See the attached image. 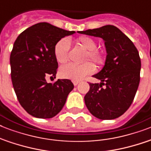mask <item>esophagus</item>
I'll use <instances>...</instances> for the list:
<instances>
[{"mask_svg": "<svg viewBox=\"0 0 151 151\" xmlns=\"http://www.w3.org/2000/svg\"><path fill=\"white\" fill-rule=\"evenodd\" d=\"M79 82H80L79 81H73V85H74V86H76V85H78V83H79Z\"/></svg>", "mask_w": 151, "mask_h": 151, "instance_id": "esophagus-1", "label": "esophagus"}]
</instances>
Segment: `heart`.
<instances>
[{"mask_svg":"<svg viewBox=\"0 0 151 151\" xmlns=\"http://www.w3.org/2000/svg\"><path fill=\"white\" fill-rule=\"evenodd\" d=\"M77 43L83 49L86 50L83 61L92 60L97 66H103L106 63V56L103 52L96 50L97 44L95 40L89 37H81ZM70 41L68 39L63 38L55 44L54 48V55L56 61L60 64H64L69 60ZM95 71V66L91 62H86L81 65L67 64L59 69V75L65 79L72 81H80Z\"/></svg>","mask_w":151,"mask_h":151,"instance_id":"b5f03b06","label":"heart"}]
</instances>
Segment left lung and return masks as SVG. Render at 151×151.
<instances>
[{"instance_id":"8db88e82","label":"left lung","mask_w":151,"mask_h":151,"mask_svg":"<svg viewBox=\"0 0 151 151\" xmlns=\"http://www.w3.org/2000/svg\"><path fill=\"white\" fill-rule=\"evenodd\" d=\"M78 33L101 37L107 54L103 68L93 75L101 81L100 84L89 83L85 105L99 119H115L129 109L138 89L141 69L138 50L125 34L112 25Z\"/></svg>"}]
</instances>
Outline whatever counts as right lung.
<instances>
[{
	"mask_svg": "<svg viewBox=\"0 0 151 151\" xmlns=\"http://www.w3.org/2000/svg\"><path fill=\"white\" fill-rule=\"evenodd\" d=\"M75 31H68L48 22H39L18 36L10 55L11 78L17 99L29 114L52 118L65 105L73 85L68 79L48 83L55 78L58 63L55 44Z\"/></svg>",
	"mask_w": 151,
	"mask_h": 151,
	"instance_id": "obj_1",
	"label": "right lung"
}]
</instances>
